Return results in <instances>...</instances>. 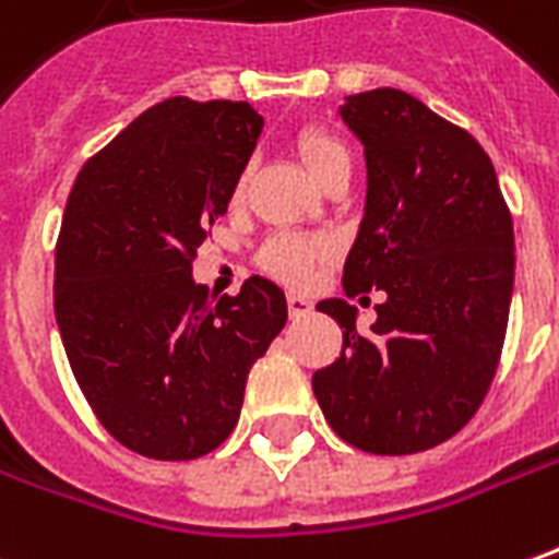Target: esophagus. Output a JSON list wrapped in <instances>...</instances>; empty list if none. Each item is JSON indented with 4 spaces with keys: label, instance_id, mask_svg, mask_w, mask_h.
<instances>
[{
    "label": "esophagus",
    "instance_id": "esophagus-1",
    "mask_svg": "<svg viewBox=\"0 0 559 559\" xmlns=\"http://www.w3.org/2000/svg\"><path fill=\"white\" fill-rule=\"evenodd\" d=\"M287 308H290V318H306L308 311H311V302H308L306 296H299V293H290L287 296Z\"/></svg>",
    "mask_w": 559,
    "mask_h": 559
}]
</instances>
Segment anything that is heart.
Returning a JSON list of instances; mask_svg holds the SVG:
<instances>
[{"label":"heart","instance_id":"heart-1","mask_svg":"<svg viewBox=\"0 0 559 559\" xmlns=\"http://www.w3.org/2000/svg\"><path fill=\"white\" fill-rule=\"evenodd\" d=\"M296 154L306 163V169L311 171V178L318 185L338 166H350V154H347L345 144L338 142L333 132L320 130V127H306L296 135ZM241 190H245V175L233 187V202H239ZM330 253H333L330 241L284 233V236L266 241V248L260 253V263L269 275L287 281V284H306L314 275L318 263H323Z\"/></svg>","mask_w":559,"mask_h":559}]
</instances>
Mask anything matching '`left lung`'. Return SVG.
Listing matches in <instances>:
<instances>
[{
    "label": "left lung",
    "instance_id": "1",
    "mask_svg": "<svg viewBox=\"0 0 559 559\" xmlns=\"http://www.w3.org/2000/svg\"><path fill=\"white\" fill-rule=\"evenodd\" d=\"M338 117L366 154L342 287L388 299L369 333L345 299L318 302L345 345L311 388L338 439L417 454L466 427L493 381L514 287L511 214L481 144L412 93L345 96Z\"/></svg>",
    "mask_w": 559,
    "mask_h": 559
}]
</instances>
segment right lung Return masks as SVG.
I'll return each mask as SVG.
<instances>
[{
	"label": "right lung",
	"mask_w": 559,
	"mask_h": 559,
	"mask_svg": "<svg viewBox=\"0 0 559 559\" xmlns=\"http://www.w3.org/2000/svg\"><path fill=\"white\" fill-rule=\"evenodd\" d=\"M263 117L175 96L78 171L53 260L62 347L90 408L151 460H197L239 424L251 366L287 323L275 281L209 299L193 281L205 226L226 212Z\"/></svg>",
	"instance_id": "right-lung-1"
}]
</instances>
